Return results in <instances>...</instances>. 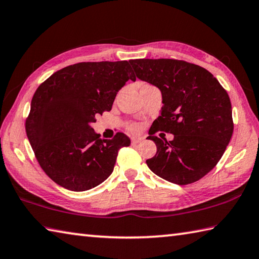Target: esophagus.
Masks as SVG:
<instances>
[{"label": "esophagus", "instance_id": "esophagus-1", "mask_svg": "<svg viewBox=\"0 0 259 259\" xmlns=\"http://www.w3.org/2000/svg\"><path fill=\"white\" fill-rule=\"evenodd\" d=\"M141 142H142V139H141V138H133V139H132V144H133V145H136V144H139Z\"/></svg>", "mask_w": 259, "mask_h": 259}]
</instances>
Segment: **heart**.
Returning <instances> with one entry per match:
<instances>
[{
	"label": "heart",
	"instance_id": "obj_1",
	"mask_svg": "<svg viewBox=\"0 0 259 259\" xmlns=\"http://www.w3.org/2000/svg\"><path fill=\"white\" fill-rule=\"evenodd\" d=\"M145 85H149V84H142L141 85V88L142 87H145ZM127 128L132 132V133H138V132L140 131V125L139 124H135V123H132L127 126Z\"/></svg>",
	"mask_w": 259,
	"mask_h": 259
}]
</instances>
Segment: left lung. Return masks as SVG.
<instances>
[{
    "mask_svg": "<svg viewBox=\"0 0 259 259\" xmlns=\"http://www.w3.org/2000/svg\"><path fill=\"white\" fill-rule=\"evenodd\" d=\"M140 80L158 87L161 114L149 131L157 153L146 164L159 177L177 185L197 182L220 161L233 133L230 98L212 73L186 61L131 60ZM158 130L174 134L162 141Z\"/></svg>",
    "mask_w": 259,
    "mask_h": 259,
    "instance_id": "1",
    "label": "left lung"
}]
</instances>
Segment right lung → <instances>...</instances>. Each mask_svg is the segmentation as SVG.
Wrapping results in <instances>:
<instances>
[{
    "label": "right lung",
    "mask_w": 259,
    "mask_h": 259,
    "mask_svg": "<svg viewBox=\"0 0 259 259\" xmlns=\"http://www.w3.org/2000/svg\"><path fill=\"white\" fill-rule=\"evenodd\" d=\"M136 80L127 61L82 62L57 71L32 97L26 132L39 165L53 182L73 192L109 177L118 151L131 140L117 133L101 140L91 125L111 110L115 97Z\"/></svg>",
    "instance_id": "add662e5"
}]
</instances>
